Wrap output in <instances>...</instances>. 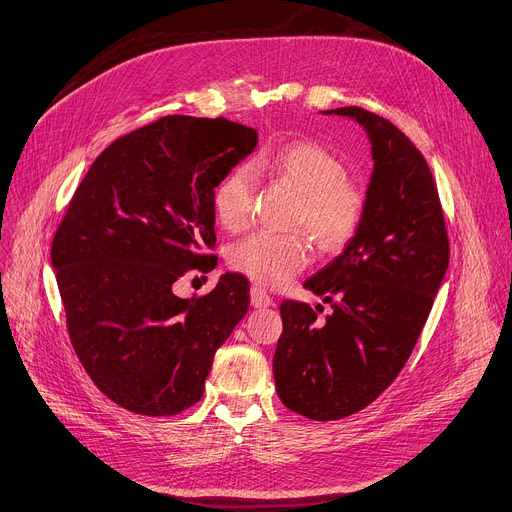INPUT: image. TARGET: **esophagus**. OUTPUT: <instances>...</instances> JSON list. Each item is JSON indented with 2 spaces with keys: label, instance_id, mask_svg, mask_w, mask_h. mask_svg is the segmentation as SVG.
Wrapping results in <instances>:
<instances>
[{
  "label": "esophagus",
  "instance_id": "1",
  "mask_svg": "<svg viewBox=\"0 0 512 512\" xmlns=\"http://www.w3.org/2000/svg\"><path fill=\"white\" fill-rule=\"evenodd\" d=\"M251 304L255 308H270L274 304V299L266 291H263L261 287H253L251 289Z\"/></svg>",
  "mask_w": 512,
  "mask_h": 512
}]
</instances>
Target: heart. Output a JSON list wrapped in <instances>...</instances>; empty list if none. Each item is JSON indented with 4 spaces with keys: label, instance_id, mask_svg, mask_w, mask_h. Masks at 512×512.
<instances>
[{
    "label": "heart",
    "instance_id": "1",
    "mask_svg": "<svg viewBox=\"0 0 512 512\" xmlns=\"http://www.w3.org/2000/svg\"><path fill=\"white\" fill-rule=\"evenodd\" d=\"M253 170L295 187L299 206L293 223L304 225L320 249H339L356 234L365 213V194L346 179L344 162L327 145L308 139L285 143L261 154ZM253 194V173L244 166L217 185L213 204L225 230L240 232L251 223ZM227 261L255 285L276 289L308 266L310 242L299 232H257L236 242Z\"/></svg>",
    "mask_w": 512,
    "mask_h": 512
}]
</instances>
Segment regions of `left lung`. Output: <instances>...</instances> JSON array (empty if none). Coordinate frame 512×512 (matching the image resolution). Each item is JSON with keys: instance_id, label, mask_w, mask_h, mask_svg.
Here are the masks:
<instances>
[{"instance_id": "left-lung-1", "label": "left lung", "mask_w": 512, "mask_h": 512, "mask_svg": "<svg viewBox=\"0 0 512 512\" xmlns=\"http://www.w3.org/2000/svg\"><path fill=\"white\" fill-rule=\"evenodd\" d=\"M325 113L367 130L373 173L356 234L304 282L333 312L320 320L323 306L280 304L276 392L291 411L316 422L348 418L396 380L449 266L443 208L420 149L363 107Z\"/></svg>"}]
</instances>
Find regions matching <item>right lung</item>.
<instances>
[{"mask_svg":"<svg viewBox=\"0 0 512 512\" xmlns=\"http://www.w3.org/2000/svg\"><path fill=\"white\" fill-rule=\"evenodd\" d=\"M257 130L225 118L164 116L113 141L75 189L52 240L71 346L90 380L139 415L202 399L217 348L249 310V280L227 272L181 299L187 270L217 257L215 187L251 154Z\"/></svg>","mask_w":512,"mask_h":512,"instance_id":"right-lung-1","label":"right lung"}]
</instances>
